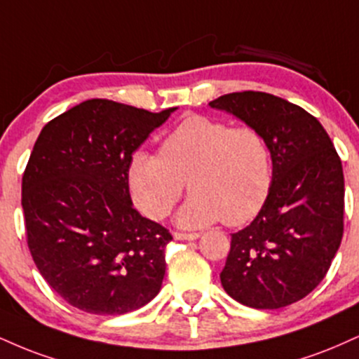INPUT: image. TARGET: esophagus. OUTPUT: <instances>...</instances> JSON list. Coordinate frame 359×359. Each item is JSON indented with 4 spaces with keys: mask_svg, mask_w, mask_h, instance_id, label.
Listing matches in <instances>:
<instances>
[{
    "mask_svg": "<svg viewBox=\"0 0 359 359\" xmlns=\"http://www.w3.org/2000/svg\"><path fill=\"white\" fill-rule=\"evenodd\" d=\"M174 237L179 241H196L201 234H197V232H175Z\"/></svg>",
    "mask_w": 359,
    "mask_h": 359,
    "instance_id": "obj_1",
    "label": "esophagus"
}]
</instances>
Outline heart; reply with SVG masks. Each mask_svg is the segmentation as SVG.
Returning <instances> with one entry per match:
<instances>
[{"mask_svg": "<svg viewBox=\"0 0 359 359\" xmlns=\"http://www.w3.org/2000/svg\"><path fill=\"white\" fill-rule=\"evenodd\" d=\"M127 182L138 209L155 221L172 212L187 182L192 194L177 212L180 227L243 226L269 198L273 154L256 128L192 115L163 138L158 154L132 155Z\"/></svg>", "mask_w": 359, "mask_h": 359, "instance_id": "obj_1", "label": "heart"}]
</instances>
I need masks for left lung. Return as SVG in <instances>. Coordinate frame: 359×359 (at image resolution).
I'll return each instance as SVG.
<instances>
[{
    "mask_svg": "<svg viewBox=\"0 0 359 359\" xmlns=\"http://www.w3.org/2000/svg\"><path fill=\"white\" fill-rule=\"evenodd\" d=\"M262 133L274 182L252 222L231 237L222 287L237 303L279 309L325 279L344 229L341 158L316 116L264 92H237L209 103Z\"/></svg>",
    "mask_w": 359,
    "mask_h": 359,
    "instance_id": "left-lung-1",
    "label": "left lung"
}]
</instances>
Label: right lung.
Returning a JSON list of instances; mask_svg holds the SVG:
<instances>
[{
    "label": "right lung",
    "instance_id": "add662e5",
    "mask_svg": "<svg viewBox=\"0 0 359 359\" xmlns=\"http://www.w3.org/2000/svg\"><path fill=\"white\" fill-rule=\"evenodd\" d=\"M161 114L93 98L43 127L21 180L27 243L43 279L73 308L116 316L158 294L172 234L132 205V154Z\"/></svg>",
    "mask_w": 359,
    "mask_h": 359
}]
</instances>
